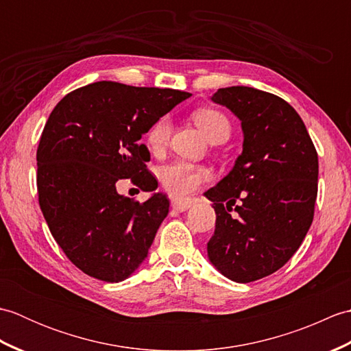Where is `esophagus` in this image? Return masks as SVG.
Instances as JSON below:
<instances>
[{
  "mask_svg": "<svg viewBox=\"0 0 351 351\" xmlns=\"http://www.w3.org/2000/svg\"><path fill=\"white\" fill-rule=\"evenodd\" d=\"M190 206H191L190 200H171V208H173V210L178 213L187 211Z\"/></svg>",
  "mask_w": 351,
  "mask_h": 351,
  "instance_id": "34e87169",
  "label": "esophagus"
}]
</instances>
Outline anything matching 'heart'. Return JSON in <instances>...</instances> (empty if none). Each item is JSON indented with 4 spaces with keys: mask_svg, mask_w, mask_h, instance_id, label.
Listing matches in <instances>:
<instances>
[{
    "mask_svg": "<svg viewBox=\"0 0 351 351\" xmlns=\"http://www.w3.org/2000/svg\"><path fill=\"white\" fill-rule=\"evenodd\" d=\"M196 125L204 131L206 138L226 140L230 134L229 119L219 110L202 108L195 111L193 114ZM170 121L169 117L162 116L155 121L151 128L146 132V143L152 152H161L166 147L170 138ZM210 178V170L199 164H193L187 161H175L164 166L160 170V180L162 187L166 189L171 196L178 199H184L193 191H196L200 184Z\"/></svg>",
    "mask_w": 351,
    "mask_h": 351,
    "instance_id": "obj_1",
    "label": "heart"
}]
</instances>
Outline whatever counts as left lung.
Masks as SVG:
<instances>
[{"label":"left lung","mask_w":351,"mask_h":351,"mask_svg":"<svg viewBox=\"0 0 351 351\" xmlns=\"http://www.w3.org/2000/svg\"><path fill=\"white\" fill-rule=\"evenodd\" d=\"M211 99L240 119L244 141L232 170L205 193L215 211L208 258L228 279L247 283L278 271L306 237L318 155L302 117L279 96L234 86Z\"/></svg>","instance_id":"1"}]
</instances>
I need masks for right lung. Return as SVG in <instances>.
I'll list each match as a JSON object with an SVG mask.
<instances>
[{
  "mask_svg": "<svg viewBox=\"0 0 351 351\" xmlns=\"http://www.w3.org/2000/svg\"><path fill=\"white\" fill-rule=\"evenodd\" d=\"M191 93L134 87L114 81L80 87L57 104L37 147V193L43 217L64 255L95 279L121 282L137 270L162 220L169 199L146 202L119 195L131 180L143 191L158 182L138 141L151 125Z\"/></svg>",
  "mask_w": 351,
  "mask_h": 351,
  "instance_id": "1",
  "label": "right lung"
}]
</instances>
